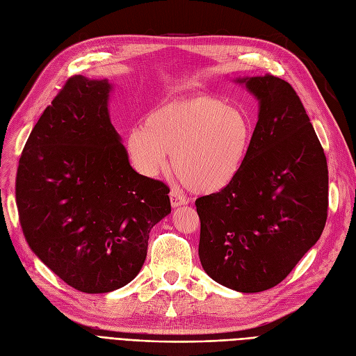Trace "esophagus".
<instances>
[{"mask_svg":"<svg viewBox=\"0 0 356 356\" xmlns=\"http://www.w3.org/2000/svg\"><path fill=\"white\" fill-rule=\"evenodd\" d=\"M169 199H170V204H172V207H178V206H182V204H187V199L184 197V195L175 190H172L169 193Z\"/></svg>","mask_w":356,"mask_h":356,"instance_id":"34e87169","label":"esophagus"}]
</instances>
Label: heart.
I'll list each match as a JSON object with an SVG mask.
<instances>
[{
	"label": "heart",
	"instance_id": "1",
	"mask_svg": "<svg viewBox=\"0 0 356 356\" xmlns=\"http://www.w3.org/2000/svg\"><path fill=\"white\" fill-rule=\"evenodd\" d=\"M253 124L240 107L213 95H193L161 103L125 136L132 166L144 177H156L172 152L179 179L200 194L229 187L248 161Z\"/></svg>",
	"mask_w": 356,
	"mask_h": 356
}]
</instances>
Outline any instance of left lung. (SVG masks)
<instances>
[{
	"label": "left lung",
	"instance_id": "8db88e82",
	"mask_svg": "<svg viewBox=\"0 0 356 356\" xmlns=\"http://www.w3.org/2000/svg\"><path fill=\"white\" fill-rule=\"evenodd\" d=\"M259 100L248 161L225 190L195 200L199 256L212 280L241 293L275 287L321 237L327 159L291 85L238 78Z\"/></svg>",
	"mask_w": 356,
	"mask_h": 356
}]
</instances>
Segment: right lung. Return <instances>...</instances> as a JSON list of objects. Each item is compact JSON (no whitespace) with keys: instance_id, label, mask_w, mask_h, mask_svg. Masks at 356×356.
Instances as JSON below:
<instances>
[{"instance_id":"1","label":"right lung","mask_w":356,"mask_h":356,"mask_svg":"<svg viewBox=\"0 0 356 356\" xmlns=\"http://www.w3.org/2000/svg\"><path fill=\"white\" fill-rule=\"evenodd\" d=\"M107 79L75 75L36 122L16 177L32 252L66 284L108 293L137 277L150 229L170 213L165 182L140 175L110 122Z\"/></svg>"}]
</instances>
